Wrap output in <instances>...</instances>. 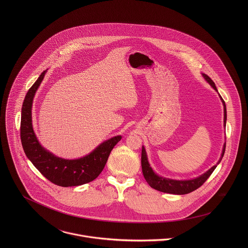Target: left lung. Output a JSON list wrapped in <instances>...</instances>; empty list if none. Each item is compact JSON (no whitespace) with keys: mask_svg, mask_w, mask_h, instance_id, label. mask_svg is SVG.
Segmentation results:
<instances>
[{"mask_svg":"<svg viewBox=\"0 0 248 248\" xmlns=\"http://www.w3.org/2000/svg\"><path fill=\"white\" fill-rule=\"evenodd\" d=\"M203 78L206 80V82L212 87L213 89L217 92L215 83L213 82L212 79L206 75L205 73H202ZM220 100L222 102L223 105V113H224V117H223V126L225 127L226 125V106L225 103L223 101V99L221 98V96L219 95ZM225 152V143L223 145L222 148V153L220 155L219 160L217 161V163L216 165H214L211 167L208 171H206L204 174H202L200 177H195L192 179H184V180H177V179H172V178H167V177H160L158 176L151 167L149 161H148V156H147V153L146 150L144 148V146H142L141 152V167L142 173L143 176L145 177L146 181L148 182V184L160 192L163 193H169V194H175V195H185L188 193H191L195 190H197L199 187H201L206 180L207 178L211 176L213 171L216 169L217 165L220 162L223 155Z\"/></svg>","mask_w":248,"mask_h":248,"instance_id":"1","label":"left lung"}]
</instances>
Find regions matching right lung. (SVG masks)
Wrapping results in <instances>:
<instances>
[{"label":"right lung","mask_w":248,"mask_h":248,"mask_svg":"<svg viewBox=\"0 0 248 248\" xmlns=\"http://www.w3.org/2000/svg\"><path fill=\"white\" fill-rule=\"evenodd\" d=\"M46 71L38 77L29 90L21 115V141L28 158L38 171L52 183L62 186H78L93 181L100 175L106 165L108 157L121 136L113 137L98 145L89 155L77 159H65L54 155L44 148L36 138L32 126V103L36 92Z\"/></svg>","instance_id":"add662e5"}]
</instances>
